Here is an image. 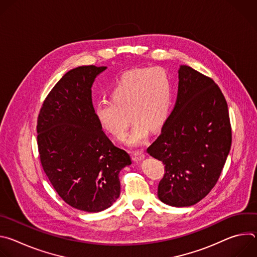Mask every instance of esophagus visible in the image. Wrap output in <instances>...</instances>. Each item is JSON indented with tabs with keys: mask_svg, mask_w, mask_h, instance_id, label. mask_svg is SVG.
<instances>
[{
	"mask_svg": "<svg viewBox=\"0 0 257 257\" xmlns=\"http://www.w3.org/2000/svg\"><path fill=\"white\" fill-rule=\"evenodd\" d=\"M144 157H145V155H144V153L142 151H137V152L133 153V157L132 158H133V160L135 162H139V161H142L144 159Z\"/></svg>",
	"mask_w": 257,
	"mask_h": 257,
	"instance_id": "34e87169",
	"label": "esophagus"
}]
</instances>
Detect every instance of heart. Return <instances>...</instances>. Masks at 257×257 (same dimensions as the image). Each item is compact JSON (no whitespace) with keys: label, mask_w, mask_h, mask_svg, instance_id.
Here are the masks:
<instances>
[{"label":"heart","mask_w":257,"mask_h":257,"mask_svg":"<svg viewBox=\"0 0 257 257\" xmlns=\"http://www.w3.org/2000/svg\"><path fill=\"white\" fill-rule=\"evenodd\" d=\"M172 104V84L161 67L131 69L120 76L112 88V99L100 100L94 107L101 128L117 139H123L132 119L128 143H142L151 131L167 121Z\"/></svg>","instance_id":"1"}]
</instances>
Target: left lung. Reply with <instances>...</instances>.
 <instances>
[{
	"label": "left lung",
	"mask_w": 257,
	"mask_h": 257,
	"mask_svg": "<svg viewBox=\"0 0 257 257\" xmlns=\"http://www.w3.org/2000/svg\"><path fill=\"white\" fill-rule=\"evenodd\" d=\"M231 144L230 116L222 90L210 77L181 66L175 106L146 150L165 165L159 198L177 207L200 201L216 184Z\"/></svg>",
	"instance_id": "1"
}]
</instances>
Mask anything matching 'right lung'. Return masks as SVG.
<instances>
[{
    "mask_svg": "<svg viewBox=\"0 0 257 257\" xmlns=\"http://www.w3.org/2000/svg\"><path fill=\"white\" fill-rule=\"evenodd\" d=\"M106 67L72 69L50 91L38 117V148L43 169L59 196L88 212L111 206L120 195V171L128 153L101 130L91 86Z\"/></svg>",
    "mask_w": 257,
    "mask_h": 257,
    "instance_id": "1",
    "label": "right lung"
}]
</instances>
